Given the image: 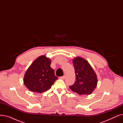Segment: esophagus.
Wrapping results in <instances>:
<instances>
[{
    "mask_svg": "<svg viewBox=\"0 0 123 123\" xmlns=\"http://www.w3.org/2000/svg\"><path fill=\"white\" fill-rule=\"evenodd\" d=\"M60 78L61 79H64L65 78V76H61V77H60Z\"/></svg>",
    "mask_w": 123,
    "mask_h": 123,
    "instance_id": "esophagus-1",
    "label": "esophagus"
}]
</instances>
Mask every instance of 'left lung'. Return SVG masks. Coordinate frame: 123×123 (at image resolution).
I'll list each match as a JSON object with an SVG mask.
<instances>
[{
  "instance_id": "left-lung-1",
  "label": "left lung",
  "mask_w": 123,
  "mask_h": 123,
  "mask_svg": "<svg viewBox=\"0 0 123 123\" xmlns=\"http://www.w3.org/2000/svg\"><path fill=\"white\" fill-rule=\"evenodd\" d=\"M75 69L76 81L69 86L72 91L80 95L91 94L97 85V77L94 70L89 62L80 57L73 60Z\"/></svg>"
}]
</instances>
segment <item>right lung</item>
<instances>
[{"label": "right lung", "mask_w": 123, "mask_h": 123, "mask_svg": "<svg viewBox=\"0 0 123 123\" xmlns=\"http://www.w3.org/2000/svg\"><path fill=\"white\" fill-rule=\"evenodd\" d=\"M51 60L45 55L38 57L27 70L23 82L30 91L42 93L47 91L58 78L50 67Z\"/></svg>", "instance_id": "obj_1"}]
</instances>
